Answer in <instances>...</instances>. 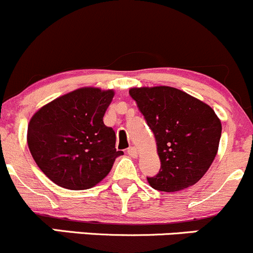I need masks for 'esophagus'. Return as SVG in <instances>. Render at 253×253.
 Masks as SVG:
<instances>
[{
    "instance_id": "obj_1",
    "label": "esophagus",
    "mask_w": 253,
    "mask_h": 253,
    "mask_svg": "<svg viewBox=\"0 0 253 253\" xmlns=\"http://www.w3.org/2000/svg\"><path fill=\"white\" fill-rule=\"evenodd\" d=\"M127 154H128L129 157H132V158H137V155H138V152H137V149L134 147H129L128 149H127Z\"/></svg>"
}]
</instances>
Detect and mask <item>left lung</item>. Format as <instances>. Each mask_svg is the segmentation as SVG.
Returning <instances> with one entry per match:
<instances>
[{
  "mask_svg": "<svg viewBox=\"0 0 253 253\" xmlns=\"http://www.w3.org/2000/svg\"><path fill=\"white\" fill-rule=\"evenodd\" d=\"M129 95L154 133L160 170L153 188L175 192L203 177L218 152L220 120L209 105L171 86L132 88Z\"/></svg>",
  "mask_w": 253,
  "mask_h": 253,
  "instance_id": "8db88e82",
  "label": "left lung"
}]
</instances>
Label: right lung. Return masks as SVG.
Returning a JSON list of instances; mask_svg holds the SVG:
<instances>
[{
    "instance_id": "obj_1",
    "label": "right lung",
    "mask_w": 253,
    "mask_h": 253,
    "mask_svg": "<svg viewBox=\"0 0 253 253\" xmlns=\"http://www.w3.org/2000/svg\"><path fill=\"white\" fill-rule=\"evenodd\" d=\"M114 91L81 88L35 112L28 126V145L51 181L68 190H86L110 172L116 134L103 117Z\"/></svg>"
}]
</instances>
